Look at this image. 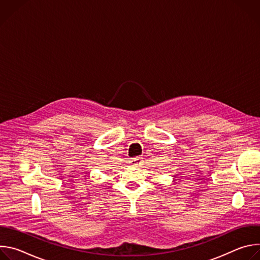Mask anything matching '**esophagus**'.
Returning <instances> with one entry per match:
<instances>
[{
	"label": "esophagus",
	"mask_w": 260,
	"mask_h": 260,
	"mask_svg": "<svg viewBox=\"0 0 260 260\" xmlns=\"http://www.w3.org/2000/svg\"><path fill=\"white\" fill-rule=\"evenodd\" d=\"M141 161H142V157L138 156V157H134V158H132L129 162H131V165H133V166H139V165L141 164Z\"/></svg>",
	"instance_id": "1"
}]
</instances>
